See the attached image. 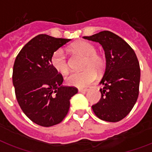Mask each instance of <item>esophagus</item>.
I'll use <instances>...</instances> for the list:
<instances>
[{"label":"esophagus","instance_id":"esophagus-1","mask_svg":"<svg viewBox=\"0 0 152 152\" xmlns=\"http://www.w3.org/2000/svg\"><path fill=\"white\" fill-rule=\"evenodd\" d=\"M88 90H89V89H87V88H86V89H79V92L80 93H86Z\"/></svg>","mask_w":152,"mask_h":152}]
</instances>
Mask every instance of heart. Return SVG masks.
Here are the masks:
<instances>
[{"label": "heart", "mask_w": 152, "mask_h": 152, "mask_svg": "<svg viewBox=\"0 0 152 152\" xmlns=\"http://www.w3.org/2000/svg\"><path fill=\"white\" fill-rule=\"evenodd\" d=\"M70 50L85 56L82 72H73L66 77V83L72 86L85 87L97 79V73L103 71L105 66V58L101 54L96 52V48L91 43L85 41H79L70 46ZM51 64L57 72L66 74L69 71V66L64 51L59 48L52 54Z\"/></svg>", "instance_id": "1"}]
</instances>
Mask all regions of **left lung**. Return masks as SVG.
Masks as SVG:
<instances>
[{
    "label": "left lung",
    "instance_id": "8db88e82",
    "mask_svg": "<svg viewBox=\"0 0 152 152\" xmlns=\"http://www.w3.org/2000/svg\"><path fill=\"white\" fill-rule=\"evenodd\" d=\"M83 39L99 42L104 48L106 69L100 84L101 98L92 106L100 120L117 122L131 112L139 94L141 71L134 51L125 41L109 31Z\"/></svg>",
    "mask_w": 152,
    "mask_h": 152
}]
</instances>
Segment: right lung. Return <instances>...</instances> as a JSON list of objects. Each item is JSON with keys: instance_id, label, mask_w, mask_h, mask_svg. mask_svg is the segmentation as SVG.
Masks as SVG:
<instances>
[{"instance_id": "add662e5", "label": "right lung", "mask_w": 152, "mask_h": 152, "mask_svg": "<svg viewBox=\"0 0 152 152\" xmlns=\"http://www.w3.org/2000/svg\"><path fill=\"white\" fill-rule=\"evenodd\" d=\"M70 40L37 35L15 58L12 80L18 103L31 121L42 127L60 123L78 92L74 86H62L63 77L51 64L52 54Z\"/></svg>"}]
</instances>
